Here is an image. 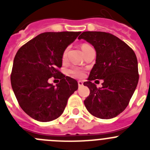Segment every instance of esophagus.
Here are the masks:
<instances>
[{
  "instance_id": "1",
  "label": "esophagus",
  "mask_w": 150,
  "mask_h": 150,
  "mask_svg": "<svg viewBox=\"0 0 150 150\" xmlns=\"http://www.w3.org/2000/svg\"><path fill=\"white\" fill-rule=\"evenodd\" d=\"M78 86H79V87L83 86V82L81 81V80H79V81H78Z\"/></svg>"
}]
</instances>
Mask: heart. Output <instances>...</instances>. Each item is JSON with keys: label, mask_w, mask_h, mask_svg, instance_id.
I'll list each match as a JSON object with an SVG mask.
<instances>
[{"label": "heart", "mask_w": 150, "mask_h": 150, "mask_svg": "<svg viewBox=\"0 0 150 150\" xmlns=\"http://www.w3.org/2000/svg\"><path fill=\"white\" fill-rule=\"evenodd\" d=\"M91 46L89 45L86 44V43H83L82 45L81 48L83 50V51L84 52L85 50L88 49V47H90ZM67 51H68V49H66L63 52V54H62V60L64 61L67 58ZM69 73L74 76V77H77V78H80V77H83V75H84V71H83V69H82L81 67H71L70 70H69Z\"/></svg>", "instance_id": "1"}]
</instances>
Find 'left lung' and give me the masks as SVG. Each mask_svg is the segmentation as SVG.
<instances>
[{
    "label": "left lung",
    "mask_w": 150,
    "mask_h": 150,
    "mask_svg": "<svg viewBox=\"0 0 150 150\" xmlns=\"http://www.w3.org/2000/svg\"><path fill=\"white\" fill-rule=\"evenodd\" d=\"M78 39L86 40L96 51V62L83 83L90 90L85 106L95 117L104 120L116 117L128 105L138 83V64L134 52L110 33L85 31ZM95 79L104 80L101 88H96L93 83Z\"/></svg>",
    "instance_id": "left-lung-1"
}]
</instances>
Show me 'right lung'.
<instances>
[{
	"instance_id": "right-lung-1",
	"label": "right lung",
	"mask_w": 150,
	"mask_h": 150,
	"mask_svg": "<svg viewBox=\"0 0 150 150\" xmlns=\"http://www.w3.org/2000/svg\"><path fill=\"white\" fill-rule=\"evenodd\" d=\"M81 32H45L29 40L16 54L10 80L22 110L40 122L59 118L68 98L77 90L76 79L65 76L59 68L62 54ZM51 77L59 79L56 86L48 83Z\"/></svg>"
}]
</instances>
